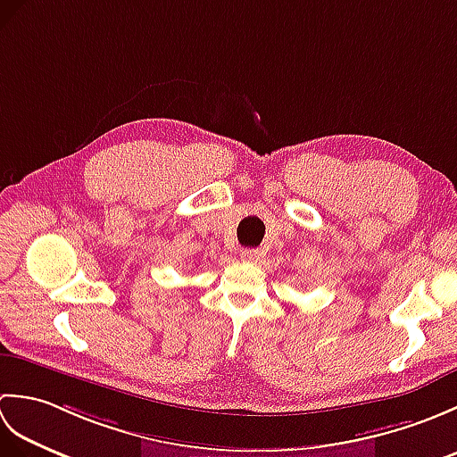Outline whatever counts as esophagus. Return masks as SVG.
I'll use <instances>...</instances> for the list:
<instances>
[{
  "label": "esophagus",
  "mask_w": 457,
  "mask_h": 457,
  "mask_svg": "<svg viewBox=\"0 0 457 457\" xmlns=\"http://www.w3.org/2000/svg\"><path fill=\"white\" fill-rule=\"evenodd\" d=\"M261 257H263V253H261L259 249H244V251H241V259L247 261V263H257V261H261Z\"/></svg>",
  "instance_id": "34e87169"
}]
</instances>
